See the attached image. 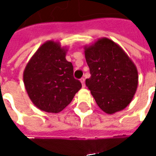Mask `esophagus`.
<instances>
[{
	"label": "esophagus",
	"mask_w": 156,
	"mask_h": 156,
	"mask_svg": "<svg viewBox=\"0 0 156 156\" xmlns=\"http://www.w3.org/2000/svg\"><path fill=\"white\" fill-rule=\"evenodd\" d=\"M80 82L82 83V86H83V88H84L85 87V79L83 78H82L80 79Z\"/></svg>",
	"instance_id": "34e87169"
}]
</instances>
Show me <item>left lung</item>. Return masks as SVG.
<instances>
[{"instance_id": "obj_1", "label": "left lung", "mask_w": 156, "mask_h": 156, "mask_svg": "<svg viewBox=\"0 0 156 156\" xmlns=\"http://www.w3.org/2000/svg\"><path fill=\"white\" fill-rule=\"evenodd\" d=\"M85 58L91 74L85 83L98 107L110 115L124 109L138 85L137 69L130 58L108 38L85 48Z\"/></svg>"}]
</instances>
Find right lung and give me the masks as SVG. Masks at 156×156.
<instances>
[{
	"instance_id": "add662e5",
	"label": "right lung",
	"mask_w": 156,
	"mask_h": 156,
	"mask_svg": "<svg viewBox=\"0 0 156 156\" xmlns=\"http://www.w3.org/2000/svg\"><path fill=\"white\" fill-rule=\"evenodd\" d=\"M66 51L50 41L42 44L26 67L23 80L32 103L41 110L59 113L82 88L73 77V66L65 58Z\"/></svg>"
}]
</instances>
